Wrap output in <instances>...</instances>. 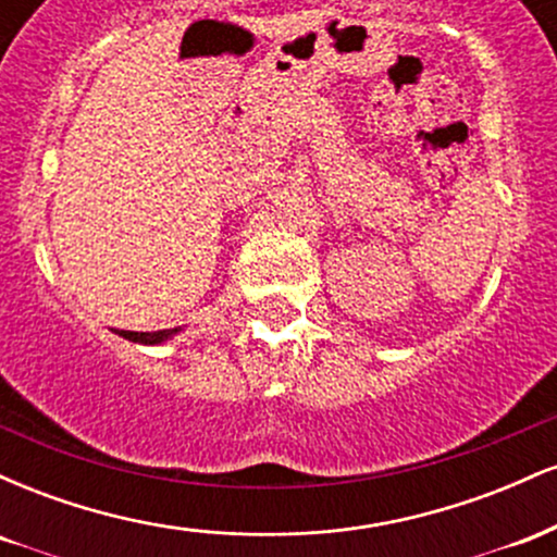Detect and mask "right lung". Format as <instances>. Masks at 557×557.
<instances>
[{
	"label": "right lung",
	"instance_id": "1",
	"mask_svg": "<svg viewBox=\"0 0 557 557\" xmlns=\"http://www.w3.org/2000/svg\"><path fill=\"white\" fill-rule=\"evenodd\" d=\"M175 332L181 330H159V332H131V330H120L117 335L125 337V341H133V343H144V345H157V343H164L168 337L175 335Z\"/></svg>",
	"mask_w": 557,
	"mask_h": 557
}]
</instances>
